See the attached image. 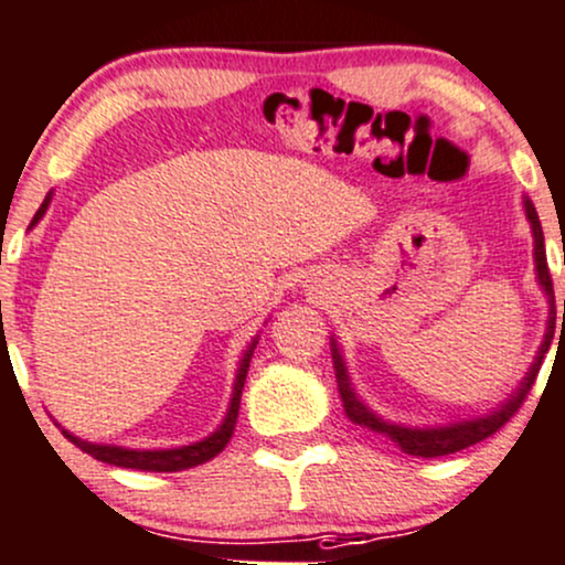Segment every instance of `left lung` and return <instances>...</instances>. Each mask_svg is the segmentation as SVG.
Here are the masks:
<instances>
[{
	"label": "left lung",
	"mask_w": 565,
	"mask_h": 565,
	"mask_svg": "<svg viewBox=\"0 0 565 565\" xmlns=\"http://www.w3.org/2000/svg\"><path fill=\"white\" fill-rule=\"evenodd\" d=\"M523 207H525V217H527V223H531V234H533V264H536V282H539V288L544 290V296H547L550 318H547V331H544V339H542V348H539L531 369H527L525 377L520 380V385L514 387L512 396H509L507 402H501L495 409H490L488 415L469 417V420H455V423H447V426H423L420 428V426H402V423H391L361 402V396L355 393L353 382H350L348 363H344L342 350H339L337 339L331 337V355H333V372H337L339 396H342L344 415H348L355 426L387 436V439L396 441V445L402 447L406 455H417V458H439V455L460 452V450H466V447H471V445H477V441L493 436L495 430H499L503 423H509V417L520 409V404L525 402L527 391H531L533 380H536L539 369H542L544 353L550 350L552 337H555V290H552V277L547 269V253H544L542 223H539L536 207H533V202L527 196H523ZM563 326H565V301H563Z\"/></svg>",
	"instance_id": "obj_1"
}]
</instances>
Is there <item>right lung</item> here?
Listing matches in <instances>:
<instances>
[{"label": "right lung", "instance_id": "add662e5", "mask_svg": "<svg viewBox=\"0 0 565 565\" xmlns=\"http://www.w3.org/2000/svg\"><path fill=\"white\" fill-rule=\"evenodd\" d=\"M53 191L47 193L42 207L34 215L32 226H38L45 215L47 204H51ZM4 333V331H2ZM258 337L247 344V350L239 358V366H236V377H234V391H232V402H228L226 417L223 423L212 430L210 436H204L202 441H193V445H183V447H167V450H131V447H118V445H96V441H86L81 436L70 434V430L62 428V434L72 441L75 447H81L83 452H88L90 458L102 460V463L110 466H120V469H137V471H183V469H193L199 463H207V460L215 458L223 447L228 445L232 439L234 426H236V415H239V402H242V387H245V377L247 369H250V358L253 350H256Z\"/></svg>", "mask_w": 565, "mask_h": 565}]
</instances>
